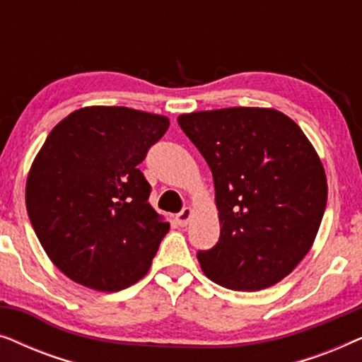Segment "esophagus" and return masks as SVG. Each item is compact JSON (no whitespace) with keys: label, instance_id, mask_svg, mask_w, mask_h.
<instances>
[{"label":"esophagus","instance_id":"34e87169","mask_svg":"<svg viewBox=\"0 0 362 362\" xmlns=\"http://www.w3.org/2000/svg\"><path fill=\"white\" fill-rule=\"evenodd\" d=\"M191 216H192V209L191 207H185V209H182L180 214L176 216V222L177 224H180L181 227H185L187 222H189V219H191Z\"/></svg>","mask_w":362,"mask_h":362}]
</instances>
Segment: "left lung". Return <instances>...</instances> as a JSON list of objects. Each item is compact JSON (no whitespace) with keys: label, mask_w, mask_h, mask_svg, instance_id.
<instances>
[{"label":"left lung","mask_w":362,"mask_h":362,"mask_svg":"<svg viewBox=\"0 0 362 362\" xmlns=\"http://www.w3.org/2000/svg\"><path fill=\"white\" fill-rule=\"evenodd\" d=\"M181 130L211 168L219 242L197 252L214 284L257 291L308 254L328 199L326 175L296 123L274 108L185 113Z\"/></svg>","instance_id":"left-lung-1"}]
</instances>
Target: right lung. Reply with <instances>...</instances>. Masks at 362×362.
Returning <instances> with one entry per match:
<instances>
[{
	"instance_id": "right-lung-1",
	"label": "right lung",
	"mask_w": 362,
	"mask_h": 362,
	"mask_svg": "<svg viewBox=\"0 0 362 362\" xmlns=\"http://www.w3.org/2000/svg\"><path fill=\"white\" fill-rule=\"evenodd\" d=\"M170 120L127 107H86L57 123L26 182L33 229L52 264L88 288L118 291L150 269L166 222L138 170Z\"/></svg>"
}]
</instances>
